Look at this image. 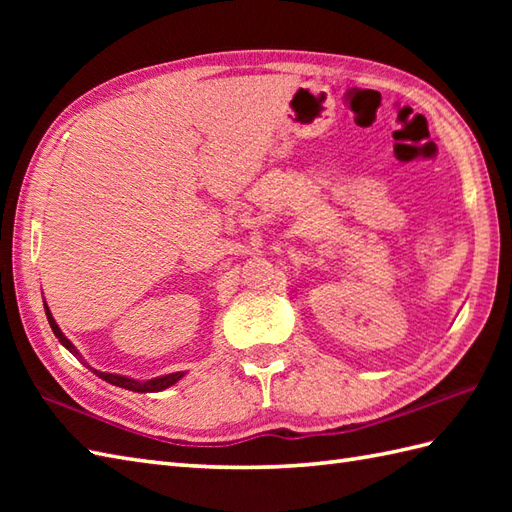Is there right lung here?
<instances>
[{"mask_svg": "<svg viewBox=\"0 0 512 512\" xmlns=\"http://www.w3.org/2000/svg\"><path fill=\"white\" fill-rule=\"evenodd\" d=\"M43 308H46L48 323H50V328H52L54 336H57V339H59V343L65 347V350H70L74 356H79L81 361H83V356L79 354V350H76V347L72 345V341L68 339V336H65V334L61 332L57 321H54V317H52V312H50L46 301H43ZM85 365H88V363H85ZM88 367H90V365H88ZM90 369H92V372H94L96 376H99V378L107 380V383H110V385L123 387V389H129V391H138V394H151V391H162V389H167V387H171V385H176L178 380L184 376V372H173V374L158 376V378H151V380H136V378H129V376H121V374H107V372H101V369H94V367H90Z\"/></svg>", "mask_w": 512, "mask_h": 512, "instance_id": "add662e5", "label": "right lung"}]
</instances>
